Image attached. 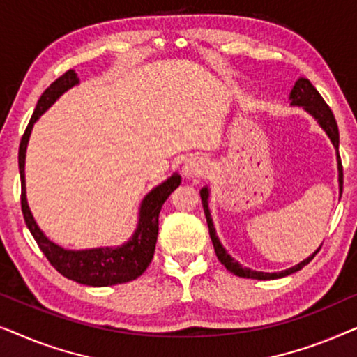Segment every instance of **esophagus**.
Segmentation results:
<instances>
[{"label": "esophagus", "instance_id": "esophagus-1", "mask_svg": "<svg viewBox=\"0 0 357 357\" xmlns=\"http://www.w3.org/2000/svg\"><path fill=\"white\" fill-rule=\"evenodd\" d=\"M206 162H204L203 158H198V155H192L185 160L183 164V174L187 177H202L206 172Z\"/></svg>", "mask_w": 357, "mask_h": 357}]
</instances>
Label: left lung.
<instances>
[{
	"instance_id": "1",
	"label": "left lung",
	"mask_w": 357,
	"mask_h": 357,
	"mask_svg": "<svg viewBox=\"0 0 357 357\" xmlns=\"http://www.w3.org/2000/svg\"><path fill=\"white\" fill-rule=\"evenodd\" d=\"M291 100H292L291 102L292 105H302L307 112H310V114L317 119V121H319L321 128L326 131V135L330 136L331 143H333L335 149H336V155H338L340 193H343V165H341V158H340V151H338L340 133H338V125H336L333 112H331L330 107L326 105V102L324 100V97L319 94V91H317L315 87L312 86V82L309 79H305V77H301V79L294 84V87H292ZM199 195H202V203H203V209H204V216H206L209 237H211V241H213L214 252H216L218 260L221 261L229 271L234 273V275H237L241 278H252V280H276V278L292 275V273L302 270L305 265H309V263L312 261V258H314L320 250L319 248V250H317L314 255H310L309 258H307V260L301 261L299 265L292 266V268H289V270H284L281 273H263V271H253V270H248V268H243L242 265H238V263L234 260V258L229 255L226 250H224L221 242L218 241L216 231H214V226H213L211 214H209V209H208V197H209L208 188H203L202 192H199Z\"/></svg>"
}]
</instances>
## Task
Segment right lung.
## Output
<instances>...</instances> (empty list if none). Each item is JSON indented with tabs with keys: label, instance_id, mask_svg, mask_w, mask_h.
<instances>
[{
	"label": "right lung",
	"instance_id": "obj_1",
	"mask_svg": "<svg viewBox=\"0 0 357 357\" xmlns=\"http://www.w3.org/2000/svg\"><path fill=\"white\" fill-rule=\"evenodd\" d=\"M77 84L76 73L68 70L58 79L52 82L43 91L37 102L36 110L31 116L26 131H24L21 144H19V174H21V208L32 237L40 247L43 255L50 261V265L68 280L86 286H114L133 281L143 275L149 263L153 261L155 241L159 232V213L165 199L180 185V175L174 174L172 177L155 187L153 192L146 195L141 203L138 229L125 245L119 248H92V250H65L56 243L48 241L40 229L33 221L31 209L26 199V180H24V162H26V148L31 130L43 112L60 97L63 92Z\"/></svg>",
	"mask_w": 357,
	"mask_h": 357
}]
</instances>
